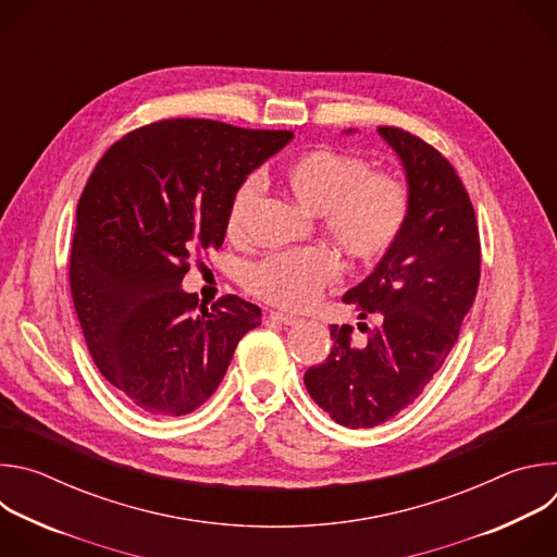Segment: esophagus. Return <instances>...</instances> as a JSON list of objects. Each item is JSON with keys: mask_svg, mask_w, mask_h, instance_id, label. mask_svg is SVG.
Returning <instances> with one entry per match:
<instances>
[{"mask_svg": "<svg viewBox=\"0 0 557 557\" xmlns=\"http://www.w3.org/2000/svg\"><path fill=\"white\" fill-rule=\"evenodd\" d=\"M271 320H273V322H280V324H284V326H293V324L299 322V317L288 314V312H271Z\"/></svg>", "mask_w": 557, "mask_h": 557, "instance_id": "34e87169", "label": "esophagus"}]
</instances>
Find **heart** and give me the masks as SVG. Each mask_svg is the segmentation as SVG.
Returning <instances> with one entry per match:
<instances>
[{"mask_svg": "<svg viewBox=\"0 0 557 557\" xmlns=\"http://www.w3.org/2000/svg\"><path fill=\"white\" fill-rule=\"evenodd\" d=\"M361 156L317 147L282 170L286 189L322 220L331 240L357 262L383 258L406 226L410 191L401 178L387 172H368ZM262 198V178L249 174L235 187L226 231L247 233ZM335 256L322 247L271 253L245 271V282L258 297L284 306L306 308L337 277Z\"/></svg>", "mask_w": 557, "mask_h": 557, "instance_id": "obj_1", "label": "heart"}]
</instances>
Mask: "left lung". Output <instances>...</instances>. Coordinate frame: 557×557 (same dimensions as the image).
I'll list each match as a JSON object with an SVG mask.
<instances>
[{"label":"left lung","instance_id":"1","mask_svg":"<svg viewBox=\"0 0 557 557\" xmlns=\"http://www.w3.org/2000/svg\"><path fill=\"white\" fill-rule=\"evenodd\" d=\"M379 134L404 163L410 213L399 240L344 301L381 324L366 344H352V326L333 324L331 355L304 374L312 401L352 430L381 425L419 399L454 348L481 280L479 224L451 163L401 127L381 125Z\"/></svg>","mask_w":557,"mask_h":557}]
</instances>
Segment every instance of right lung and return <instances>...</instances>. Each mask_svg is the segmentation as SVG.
I'll return each mask as SVG.
<instances>
[{
    "instance_id": "1",
    "label": "right lung",
    "mask_w": 557,
    "mask_h": 557,
    "mask_svg": "<svg viewBox=\"0 0 557 557\" xmlns=\"http://www.w3.org/2000/svg\"><path fill=\"white\" fill-rule=\"evenodd\" d=\"M293 132L163 119L116 140L76 207L70 290L99 372L149 414L183 417L220 385L262 310L185 293L189 260L220 249L235 187Z\"/></svg>"
}]
</instances>
